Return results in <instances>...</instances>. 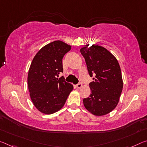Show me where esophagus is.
I'll return each mask as SVG.
<instances>
[{
  "label": "esophagus",
  "instance_id": "esophagus-1",
  "mask_svg": "<svg viewBox=\"0 0 147 147\" xmlns=\"http://www.w3.org/2000/svg\"><path fill=\"white\" fill-rule=\"evenodd\" d=\"M82 84H81V83H78V84L76 86V87L77 88H78V89H79V88H82Z\"/></svg>",
  "mask_w": 147,
  "mask_h": 147
}]
</instances>
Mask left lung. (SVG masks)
Returning <instances> with one entry per match:
<instances>
[{"instance_id":"obj_1","label":"left lung","mask_w":147,"mask_h":147,"mask_svg":"<svg viewBox=\"0 0 147 147\" xmlns=\"http://www.w3.org/2000/svg\"><path fill=\"white\" fill-rule=\"evenodd\" d=\"M80 49L90 76V97L83 99L85 108L92 115H107L116 108L123 89L120 65L116 58L105 48L92 45Z\"/></svg>"}]
</instances>
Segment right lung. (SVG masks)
I'll list each match as a JSON object with an SVG mask.
<instances>
[{
	"instance_id": "right-lung-1",
	"label": "right lung",
	"mask_w": 147,
	"mask_h": 147,
	"mask_svg": "<svg viewBox=\"0 0 147 147\" xmlns=\"http://www.w3.org/2000/svg\"><path fill=\"white\" fill-rule=\"evenodd\" d=\"M71 46L55 40L42 48L32 59L27 76L29 95L34 107L42 113L51 115L59 111L73 90L61 78L63 57Z\"/></svg>"
}]
</instances>
